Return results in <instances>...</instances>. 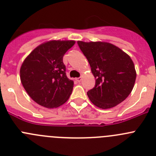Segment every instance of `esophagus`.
<instances>
[{
    "mask_svg": "<svg viewBox=\"0 0 156 156\" xmlns=\"http://www.w3.org/2000/svg\"><path fill=\"white\" fill-rule=\"evenodd\" d=\"M81 80H82V78H81V77H79V78H76V81H78V82H81Z\"/></svg>",
    "mask_w": 156,
    "mask_h": 156,
    "instance_id": "34e87169",
    "label": "esophagus"
}]
</instances>
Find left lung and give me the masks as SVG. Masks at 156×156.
<instances>
[{"label": "left lung", "instance_id": "obj_1", "mask_svg": "<svg viewBox=\"0 0 156 156\" xmlns=\"http://www.w3.org/2000/svg\"><path fill=\"white\" fill-rule=\"evenodd\" d=\"M78 44L95 78V85L87 92L90 101L102 109L122 102L132 92L136 78L130 57L108 42L78 41Z\"/></svg>", "mask_w": 156, "mask_h": 156}]
</instances>
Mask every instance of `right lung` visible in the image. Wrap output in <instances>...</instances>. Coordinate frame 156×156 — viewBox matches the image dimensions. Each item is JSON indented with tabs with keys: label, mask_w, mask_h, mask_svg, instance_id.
Listing matches in <instances>:
<instances>
[{
	"label": "right lung",
	"mask_w": 156,
	"mask_h": 156,
	"mask_svg": "<svg viewBox=\"0 0 156 156\" xmlns=\"http://www.w3.org/2000/svg\"><path fill=\"white\" fill-rule=\"evenodd\" d=\"M75 41H49L32 51L20 69L23 87L36 103L48 108L65 104L74 81L67 77L63 56Z\"/></svg>",
	"instance_id": "1"
}]
</instances>
